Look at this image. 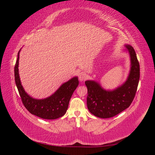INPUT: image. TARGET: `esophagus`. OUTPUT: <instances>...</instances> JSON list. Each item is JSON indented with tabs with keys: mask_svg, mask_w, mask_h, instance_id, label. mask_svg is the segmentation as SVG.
<instances>
[{
	"mask_svg": "<svg viewBox=\"0 0 155 155\" xmlns=\"http://www.w3.org/2000/svg\"><path fill=\"white\" fill-rule=\"evenodd\" d=\"M79 77V79L80 81H83L84 80H85L86 78H87V75L86 74V73H85L84 72H81L78 75Z\"/></svg>",
	"mask_w": 155,
	"mask_h": 155,
	"instance_id": "34e87169",
	"label": "esophagus"
}]
</instances>
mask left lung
<instances>
[{
  "label": "left lung",
  "mask_w": 155,
  "mask_h": 155,
  "mask_svg": "<svg viewBox=\"0 0 155 155\" xmlns=\"http://www.w3.org/2000/svg\"><path fill=\"white\" fill-rule=\"evenodd\" d=\"M124 51L129 54L130 67L126 81L114 90H106L94 80H87V104L91 113L98 118H109L130 106L137 92L140 79V64L134 48L125 45Z\"/></svg>",
  "instance_id": "8db88e82"
}]
</instances>
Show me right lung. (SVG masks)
Here are the masks:
<instances>
[{
  "mask_svg": "<svg viewBox=\"0 0 155 155\" xmlns=\"http://www.w3.org/2000/svg\"><path fill=\"white\" fill-rule=\"evenodd\" d=\"M21 50L18 52L14 73L15 81L23 105L31 114L46 120H55L62 117L68 109L69 101L79 85L75 76L64 83L53 94L44 99H35L28 94L23 88L18 74V61Z\"/></svg>",
  "mask_w": 155,
  "mask_h": 155,
  "instance_id": "1",
  "label": "right lung"
}]
</instances>
